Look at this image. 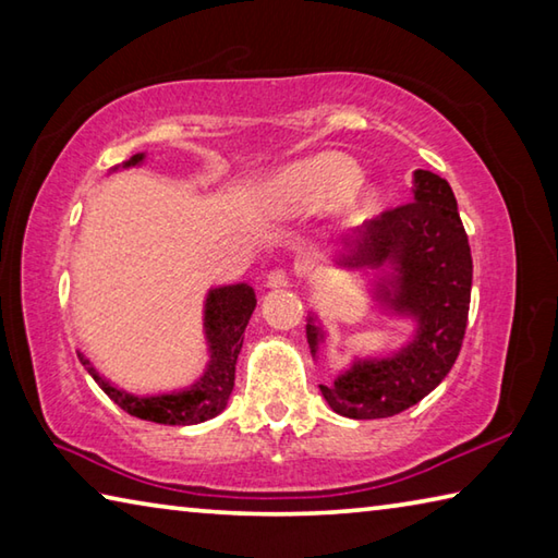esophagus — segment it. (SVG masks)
I'll return each instance as SVG.
<instances>
[{"label": "esophagus", "mask_w": 558, "mask_h": 558, "mask_svg": "<svg viewBox=\"0 0 558 558\" xmlns=\"http://www.w3.org/2000/svg\"><path fill=\"white\" fill-rule=\"evenodd\" d=\"M266 286H268V288H286V286H290V272L282 270V268L268 272Z\"/></svg>", "instance_id": "34e87169"}]
</instances>
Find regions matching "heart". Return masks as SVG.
I'll use <instances>...</instances> for the list:
<instances>
[{"mask_svg": "<svg viewBox=\"0 0 558 558\" xmlns=\"http://www.w3.org/2000/svg\"><path fill=\"white\" fill-rule=\"evenodd\" d=\"M362 172L344 155H317L282 169L270 186V199L286 214H315L337 206L354 192ZM376 204V192H359L356 211H369Z\"/></svg>", "mask_w": 558, "mask_h": 558, "instance_id": "b5f03b06", "label": "heart"}]
</instances>
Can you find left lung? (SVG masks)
Listing matches in <instances>:
<instances>
[{"instance_id":"left-lung-1","label":"left lung","mask_w":558,"mask_h":558,"mask_svg":"<svg viewBox=\"0 0 558 558\" xmlns=\"http://www.w3.org/2000/svg\"><path fill=\"white\" fill-rule=\"evenodd\" d=\"M347 266L396 268L393 292L381 298L393 313L411 315L418 335L389 359L356 362L332 386H319L332 411L369 421L396 415L446 379L468 327L472 256L458 202L446 179L418 169L413 202L381 211L347 241ZM319 327L310 319L307 344L317 352Z\"/></svg>"}]
</instances>
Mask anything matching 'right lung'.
Instances as JSON below:
<instances>
[{"instance_id":"add662e5","label":"right lung","mask_w":558,"mask_h":558,"mask_svg":"<svg viewBox=\"0 0 558 558\" xmlns=\"http://www.w3.org/2000/svg\"><path fill=\"white\" fill-rule=\"evenodd\" d=\"M143 157L145 155H135L130 162H125V167L143 162ZM253 310H256V292H253V288L243 286V282L241 286H226L209 292V298H206L204 327L211 349V362L206 366L199 381L177 393L140 399V396L116 389V386L108 384L93 369L88 359H83L81 354L78 356L100 389L125 413L143 421L165 423V426H192V423L214 418L229 403L235 381V359H239L243 347V332Z\"/></svg>"}]
</instances>
